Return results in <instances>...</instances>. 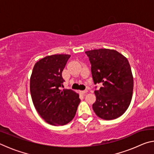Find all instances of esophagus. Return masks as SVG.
I'll use <instances>...</instances> for the list:
<instances>
[{
	"mask_svg": "<svg viewBox=\"0 0 154 154\" xmlns=\"http://www.w3.org/2000/svg\"><path fill=\"white\" fill-rule=\"evenodd\" d=\"M88 92V90H83V91H81V93L83 94H85Z\"/></svg>",
	"mask_w": 154,
	"mask_h": 154,
	"instance_id": "obj_1",
	"label": "esophagus"
}]
</instances>
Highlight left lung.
Returning <instances> with one entry per match:
<instances>
[{"label": "left lung", "mask_w": 154, "mask_h": 154, "mask_svg": "<svg viewBox=\"0 0 154 154\" xmlns=\"http://www.w3.org/2000/svg\"><path fill=\"white\" fill-rule=\"evenodd\" d=\"M85 54L91 63L94 83L103 84L94 91L96 100L92 105L94 111L106 120L119 118L132 100L134 82L128 60L114 49H93Z\"/></svg>", "instance_id": "left-lung-1"}]
</instances>
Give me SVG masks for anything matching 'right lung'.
Here are the masks:
<instances>
[{
    "instance_id": "1",
    "label": "right lung",
    "mask_w": 154,
    "mask_h": 154,
    "mask_svg": "<svg viewBox=\"0 0 154 154\" xmlns=\"http://www.w3.org/2000/svg\"><path fill=\"white\" fill-rule=\"evenodd\" d=\"M70 57L68 54H56L41 59L34 66L30 77L34 106L41 118L53 126L69 123L81 101L73 90H60L65 82L62 71Z\"/></svg>"
}]
</instances>
